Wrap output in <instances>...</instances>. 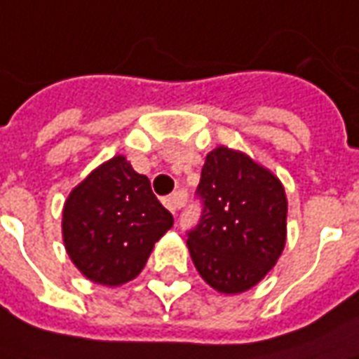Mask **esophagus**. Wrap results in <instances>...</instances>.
Here are the masks:
<instances>
[{
  "mask_svg": "<svg viewBox=\"0 0 359 359\" xmlns=\"http://www.w3.org/2000/svg\"><path fill=\"white\" fill-rule=\"evenodd\" d=\"M163 204H165V208H167L171 214H177L180 208L184 205V196H182V194H171V196H167L163 200Z\"/></svg>",
  "mask_w": 359,
  "mask_h": 359,
  "instance_id": "obj_1",
  "label": "esophagus"
}]
</instances>
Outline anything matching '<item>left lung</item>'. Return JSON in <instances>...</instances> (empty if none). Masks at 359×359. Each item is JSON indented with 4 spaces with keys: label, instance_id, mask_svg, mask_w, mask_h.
<instances>
[{
    "label": "left lung",
    "instance_id": "8db88e82",
    "mask_svg": "<svg viewBox=\"0 0 359 359\" xmlns=\"http://www.w3.org/2000/svg\"><path fill=\"white\" fill-rule=\"evenodd\" d=\"M196 194L202 215L187 241L194 266L217 292H247L285 247L282 182L249 155L219 145L205 155Z\"/></svg>",
    "mask_w": 359,
    "mask_h": 359
}]
</instances>
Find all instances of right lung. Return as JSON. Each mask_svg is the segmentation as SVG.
<instances>
[{
  "label": "right lung",
  "mask_w": 359,
  "mask_h": 359,
  "mask_svg": "<svg viewBox=\"0 0 359 359\" xmlns=\"http://www.w3.org/2000/svg\"><path fill=\"white\" fill-rule=\"evenodd\" d=\"M172 215L145 175L116 155L69 192L62 235L72 262L95 284L120 285L144 270Z\"/></svg>",
  "instance_id": "add662e5"
}]
</instances>
